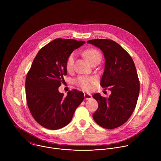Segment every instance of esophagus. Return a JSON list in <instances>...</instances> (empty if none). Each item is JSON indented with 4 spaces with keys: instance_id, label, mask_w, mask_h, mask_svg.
I'll list each match as a JSON object with an SVG mask.
<instances>
[{
    "instance_id": "obj_1",
    "label": "esophagus",
    "mask_w": 161,
    "mask_h": 161,
    "mask_svg": "<svg viewBox=\"0 0 161 161\" xmlns=\"http://www.w3.org/2000/svg\"><path fill=\"white\" fill-rule=\"evenodd\" d=\"M84 98L86 100H90L92 98V95L89 93H84Z\"/></svg>"
}]
</instances>
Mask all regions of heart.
<instances>
[{
	"mask_svg": "<svg viewBox=\"0 0 161 161\" xmlns=\"http://www.w3.org/2000/svg\"><path fill=\"white\" fill-rule=\"evenodd\" d=\"M84 55L91 64L95 62H100L102 59L100 52L95 48L87 49L84 52ZM75 56V54L74 53H72L67 58L66 61V68L68 71L71 70L73 68ZM96 79L94 77L79 76L75 80V85L85 91H92Z\"/></svg>",
	"mask_w": 161,
	"mask_h": 161,
	"instance_id": "b5f03b06",
	"label": "heart"
}]
</instances>
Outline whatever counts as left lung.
Masks as SVG:
<instances>
[{
    "label": "left lung",
    "instance_id": "obj_1",
    "mask_svg": "<svg viewBox=\"0 0 161 161\" xmlns=\"http://www.w3.org/2000/svg\"><path fill=\"white\" fill-rule=\"evenodd\" d=\"M87 43L103 53L105 64L100 86L110 87L112 92L108 98L99 93L93 95L98 104L93 118L104 128H118L127 121L137 103L139 80L135 63L127 51L112 40L95 39Z\"/></svg>",
    "mask_w": 161,
    "mask_h": 161
}]
</instances>
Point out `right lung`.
<instances>
[{
	"instance_id": "right-lung-1",
	"label": "right lung",
	"mask_w": 161,
	"mask_h": 161,
	"mask_svg": "<svg viewBox=\"0 0 161 161\" xmlns=\"http://www.w3.org/2000/svg\"><path fill=\"white\" fill-rule=\"evenodd\" d=\"M84 41L58 38L43 46L35 58L25 81L26 102L35 121L49 130H58L70 122L84 93L72 89L66 96L58 88L67 75L66 61Z\"/></svg>"
}]
</instances>
